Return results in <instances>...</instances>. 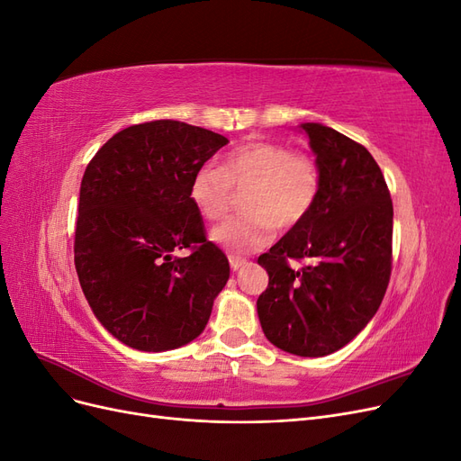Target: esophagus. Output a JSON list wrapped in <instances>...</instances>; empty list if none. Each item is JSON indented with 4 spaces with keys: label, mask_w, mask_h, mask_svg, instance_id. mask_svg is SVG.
<instances>
[{
    "label": "esophagus",
    "mask_w": 461,
    "mask_h": 461,
    "mask_svg": "<svg viewBox=\"0 0 461 461\" xmlns=\"http://www.w3.org/2000/svg\"><path fill=\"white\" fill-rule=\"evenodd\" d=\"M229 261H230V269L232 271H239V269H242V267H246L248 265V261L244 259V258H229Z\"/></svg>",
    "instance_id": "obj_1"
}]
</instances>
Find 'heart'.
I'll list each match as a JSON object with an SVG mask.
<instances>
[{"mask_svg": "<svg viewBox=\"0 0 461 461\" xmlns=\"http://www.w3.org/2000/svg\"><path fill=\"white\" fill-rule=\"evenodd\" d=\"M232 188H248V213L221 222L212 240L229 254L242 256L267 246L275 227L292 229L310 215L319 192L321 171L312 156L292 153L278 142H248L229 151L221 167L205 165L190 183V200L205 219L227 213Z\"/></svg>", "mask_w": 461, "mask_h": 461, "instance_id": "1", "label": "heart"}]
</instances>
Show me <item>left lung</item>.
Returning <instances> with one entry per match:
<instances>
[{
  "mask_svg": "<svg viewBox=\"0 0 461 461\" xmlns=\"http://www.w3.org/2000/svg\"><path fill=\"white\" fill-rule=\"evenodd\" d=\"M321 171L319 198L258 263L269 286L258 298L267 340L321 357L340 350L379 310L393 259V200L371 153L321 122L298 124ZM288 258H308L294 272Z\"/></svg>",
  "mask_w": 461,
  "mask_h": 461,
  "instance_id": "left-lung-1",
  "label": "left lung"
}]
</instances>
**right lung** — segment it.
I'll return each mask as SVG.
<instances>
[{
	"label": "right lung",
	"mask_w": 461,
	"mask_h": 461,
	"mask_svg": "<svg viewBox=\"0 0 461 461\" xmlns=\"http://www.w3.org/2000/svg\"><path fill=\"white\" fill-rule=\"evenodd\" d=\"M227 144L180 121L134 124L109 138L82 176L78 281L95 319L134 350L198 339L229 281V259L205 240L190 200L192 176ZM186 247V258L174 256Z\"/></svg>",
	"instance_id": "add662e5"
}]
</instances>
